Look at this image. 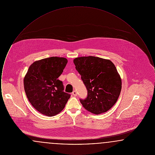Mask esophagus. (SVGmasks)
I'll use <instances>...</instances> for the list:
<instances>
[{"label": "esophagus", "mask_w": 155, "mask_h": 155, "mask_svg": "<svg viewBox=\"0 0 155 155\" xmlns=\"http://www.w3.org/2000/svg\"><path fill=\"white\" fill-rule=\"evenodd\" d=\"M72 94H73L74 96H76L77 95V91H74L73 92Z\"/></svg>", "instance_id": "esophagus-1"}]
</instances>
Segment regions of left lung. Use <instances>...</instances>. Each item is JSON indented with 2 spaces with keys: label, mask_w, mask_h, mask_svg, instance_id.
I'll use <instances>...</instances> for the list:
<instances>
[{
  "label": "left lung",
  "mask_w": 155,
  "mask_h": 155,
  "mask_svg": "<svg viewBox=\"0 0 155 155\" xmlns=\"http://www.w3.org/2000/svg\"><path fill=\"white\" fill-rule=\"evenodd\" d=\"M73 62L88 91L87 97L80 99L83 107L95 114L110 109L117 101L122 84L113 62L91 56L76 58Z\"/></svg>",
  "instance_id": "left-lung-1"
}]
</instances>
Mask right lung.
<instances>
[{"mask_svg": "<svg viewBox=\"0 0 155 155\" xmlns=\"http://www.w3.org/2000/svg\"><path fill=\"white\" fill-rule=\"evenodd\" d=\"M68 61L64 58L51 57L31 64L24 78V87L32 106L41 114L52 117L63 110L70 95L63 91L58 78Z\"/></svg>", "mask_w": 155, "mask_h": 155, "instance_id": "obj_1", "label": "right lung"}]
</instances>
